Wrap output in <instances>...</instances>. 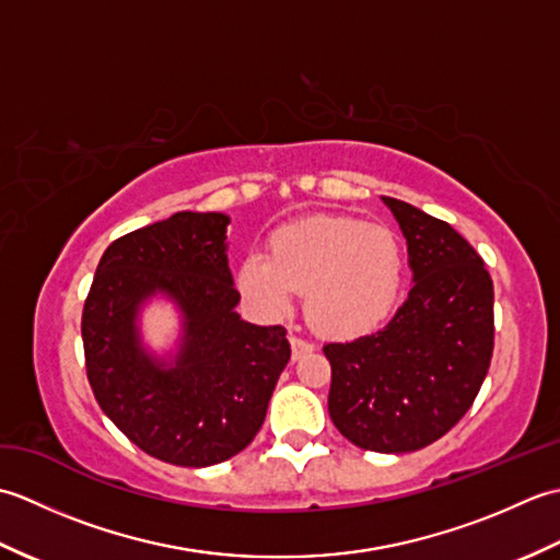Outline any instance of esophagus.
Here are the masks:
<instances>
[{"label":"esophagus","instance_id":"esophagus-1","mask_svg":"<svg viewBox=\"0 0 560 560\" xmlns=\"http://www.w3.org/2000/svg\"><path fill=\"white\" fill-rule=\"evenodd\" d=\"M289 341H291V349H293V361H299V359H303V355L315 351V343L305 341V339H301V337H293V335H291Z\"/></svg>","mask_w":560,"mask_h":560}]
</instances>
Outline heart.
Wrapping results in <instances>:
<instances>
[{"label": "heart", "instance_id": "obj_1", "mask_svg": "<svg viewBox=\"0 0 560 560\" xmlns=\"http://www.w3.org/2000/svg\"><path fill=\"white\" fill-rule=\"evenodd\" d=\"M269 255L237 265V289L265 317L291 313L295 291L323 337L355 339L383 327L401 299L407 257L395 231L353 217H311L269 235Z\"/></svg>", "mask_w": 560, "mask_h": 560}]
</instances>
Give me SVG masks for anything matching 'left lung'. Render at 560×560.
<instances>
[{
    "instance_id": "left-lung-1",
    "label": "left lung",
    "mask_w": 560,
    "mask_h": 560,
    "mask_svg": "<svg viewBox=\"0 0 560 560\" xmlns=\"http://www.w3.org/2000/svg\"><path fill=\"white\" fill-rule=\"evenodd\" d=\"M383 201L407 237L409 299L375 335L323 351L339 433L399 455L443 438L477 399L493 355V281L450 223L407 201Z\"/></svg>"
}]
</instances>
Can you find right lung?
<instances>
[{"label": "right lung", "instance_id": "add662e5", "mask_svg": "<svg viewBox=\"0 0 560 560\" xmlns=\"http://www.w3.org/2000/svg\"><path fill=\"white\" fill-rule=\"evenodd\" d=\"M229 223L219 211H177L117 237L83 303L86 375L101 409L147 455L177 467H211L253 443L291 359L287 329L235 313ZM156 294L182 313L168 354L140 339V311Z\"/></svg>", "mask_w": 560, "mask_h": 560}]
</instances>
